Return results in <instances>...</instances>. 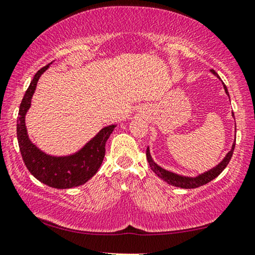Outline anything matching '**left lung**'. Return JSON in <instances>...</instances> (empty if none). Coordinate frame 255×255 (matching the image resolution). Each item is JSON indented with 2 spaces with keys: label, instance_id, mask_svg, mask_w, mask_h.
<instances>
[{
  "label": "left lung",
  "instance_id": "obj_1",
  "mask_svg": "<svg viewBox=\"0 0 255 255\" xmlns=\"http://www.w3.org/2000/svg\"><path fill=\"white\" fill-rule=\"evenodd\" d=\"M211 72L216 77L220 78L218 73L214 70H211ZM225 87V90L226 93L228 94V89L226 85L223 86ZM228 96H229V94H228ZM233 117L235 118L234 113H233ZM235 145H236V139H235V142L233 144V147H231V150L228 152L227 155L225 157V159L220 162V164L214 167V168H212L208 170V172L204 173V174H200L197 177H188V176H181V175H177L175 173H172V172H168V170H166L164 168H161L160 166H158L155 162L152 160L151 158V154H150V150L149 147L146 149V159L147 161H149V165L151 167V169L153 170V172L157 174V175L161 178V180H164L167 183L170 184V185H174V187H177V188H183V189H195V188H198L201 187V185L204 184H207L208 182H211L212 180H214L215 177H218L220 174L223 172V169L226 168L227 165L229 164L231 157H233V153H234V150H235Z\"/></svg>",
  "mask_w": 255,
  "mask_h": 255
}]
</instances>
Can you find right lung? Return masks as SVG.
I'll list each match as a JSON object with an SVG mask.
<instances>
[{
	"label": "right lung",
	"mask_w": 255,
	"mask_h": 255,
	"mask_svg": "<svg viewBox=\"0 0 255 255\" xmlns=\"http://www.w3.org/2000/svg\"><path fill=\"white\" fill-rule=\"evenodd\" d=\"M51 64V63H50ZM50 64L36 72L22 98L17 119V138L22 160L29 173L42 183L56 189H70L85 184L100 168L105 155V143L116 125L102 129L77 153L66 157H52L34 145L27 135L25 116L41 74Z\"/></svg>",
	"instance_id": "obj_1"
}]
</instances>
